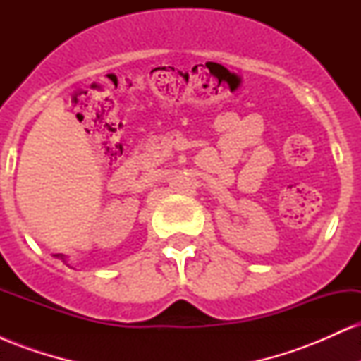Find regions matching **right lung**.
Segmentation results:
<instances>
[{
  "label": "right lung",
  "instance_id": "right-lung-1",
  "mask_svg": "<svg viewBox=\"0 0 361 361\" xmlns=\"http://www.w3.org/2000/svg\"><path fill=\"white\" fill-rule=\"evenodd\" d=\"M56 258H59V259H62V261H64V263L66 264H68V261H66V256L64 255H56ZM68 267H71V264H68ZM73 268V267H71Z\"/></svg>",
  "mask_w": 361,
  "mask_h": 361
}]
</instances>
